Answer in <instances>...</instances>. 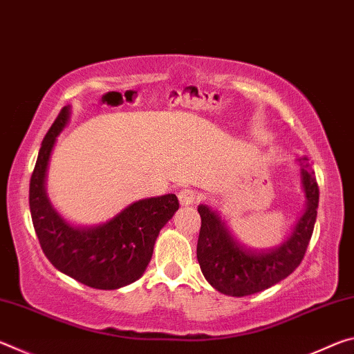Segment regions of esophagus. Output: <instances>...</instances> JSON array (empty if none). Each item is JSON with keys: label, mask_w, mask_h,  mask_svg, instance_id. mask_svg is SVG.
I'll return each instance as SVG.
<instances>
[{"label": "esophagus", "mask_w": 354, "mask_h": 354, "mask_svg": "<svg viewBox=\"0 0 354 354\" xmlns=\"http://www.w3.org/2000/svg\"><path fill=\"white\" fill-rule=\"evenodd\" d=\"M178 198L183 206H192L200 200V196H198V192L190 190V189H183L178 194Z\"/></svg>", "instance_id": "1"}]
</instances>
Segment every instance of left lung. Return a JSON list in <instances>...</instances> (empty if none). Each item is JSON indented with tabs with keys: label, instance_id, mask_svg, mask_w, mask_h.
<instances>
[{
	"label": "left lung",
	"instance_id": "left-lung-1",
	"mask_svg": "<svg viewBox=\"0 0 354 354\" xmlns=\"http://www.w3.org/2000/svg\"><path fill=\"white\" fill-rule=\"evenodd\" d=\"M299 165L303 167L306 209L293 226L292 234L277 248H247L231 234L217 212L206 205L198 206L201 227L196 257L203 274L214 289L231 297L253 295L289 277L303 261L317 218L319 184L308 158L299 159Z\"/></svg>",
	"mask_w": 354,
	"mask_h": 354
}]
</instances>
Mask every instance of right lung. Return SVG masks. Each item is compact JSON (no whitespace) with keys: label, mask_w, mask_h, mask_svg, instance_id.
Masks as SVG:
<instances>
[{"label":"right lung","mask_w":354,"mask_h":354,"mask_svg":"<svg viewBox=\"0 0 354 354\" xmlns=\"http://www.w3.org/2000/svg\"><path fill=\"white\" fill-rule=\"evenodd\" d=\"M68 117L70 107L65 106L41 140L29 183L35 234L48 261L59 272L93 289H120L145 272L159 231L175 215L179 201L175 194L139 200L95 227H77L65 221L48 200L45 176L56 137Z\"/></svg>","instance_id":"obj_1"}]
</instances>
